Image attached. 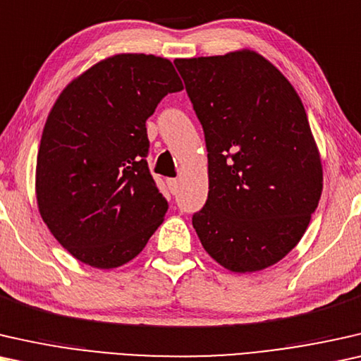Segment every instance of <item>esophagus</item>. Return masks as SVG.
<instances>
[{
    "mask_svg": "<svg viewBox=\"0 0 361 361\" xmlns=\"http://www.w3.org/2000/svg\"><path fill=\"white\" fill-rule=\"evenodd\" d=\"M166 185H169V188H170V192L171 195H176V192H178V180L176 178H169L166 180Z\"/></svg>",
    "mask_w": 361,
    "mask_h": 361,
    "instance_id": "esophagus-1",
    "label": "esophagus"
}]
</instances>
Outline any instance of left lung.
Here are the masks:
<instances>
[{
    "label": "left lung",
    "instance_id": "8db88e82",
    "mask_svg": "<svg viewBox=\"0 0 361 361\" xmlns=\"http://www.w3.org/2000/svg\"><path fill=\"white\" fill-rule=\"evenodd\" d=\"M175 65L207 149L209 192L192 227L226 270H265L298 245L322 195L321 154L302 101L250 49Z\"/></svg>",
    "mask_w": 361,
    "mask_h": 361
}]
</instances>
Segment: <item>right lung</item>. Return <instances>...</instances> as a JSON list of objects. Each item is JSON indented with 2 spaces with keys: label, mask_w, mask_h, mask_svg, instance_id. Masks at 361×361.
Wrapping results in <instances>:
<instances>
[{
  "label": "right lung",
  "mask_w": 361,
  "mask_h": 361,
  "mask_svg": "<svg viewBox=\"0 0 361 361\" xmlns=\"http://www.w3.org/2000/svg\"><path fill=\"white\" fill-rule=\"evenodd\" d=\"M180 90L169 59L116 54L70 81L50 109L35 165L37 207L85 265H126L164 222L169 202L145 160V121Z\"/></svg>",
  "instance_id": "obj_1"
}]
</instances>
